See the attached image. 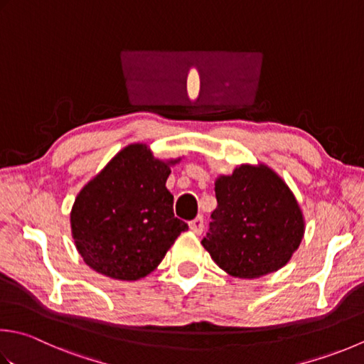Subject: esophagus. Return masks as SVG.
Returning a JSON list of instances; mask_svg holds the SVG:
<instances>
[{
	"label": "esophagus",
	"instance_id": "34e87169",
	"mask_svg": "<svg viewBox=\"0 0 364 364\" xmlns=\"http://www.w3.org/2000/svg\"><path fill=\"white\" fill-rule=\"evenodd\" d=\"M189 229L194 232L196 235H200L203 232V218L198 216L194 220H191L189 223Z\"/></svg>",
	"mask_w": 364,
	"mask_h": 364
}]
</instances>
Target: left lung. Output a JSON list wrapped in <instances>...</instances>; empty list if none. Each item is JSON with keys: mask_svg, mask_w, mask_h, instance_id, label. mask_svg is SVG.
<instances>
[{"mask_svg": "<svg viewBox=\"0 0 364 364\" xmlns=\"http://www.w3.org/2000/svg\"><path fill=\"white\" fill-rule=\"evenodd\" d=\"M216 210L202 245L230 276L255 279L281 269L304 235L294 192L265 164H241L216 178Z\"/></svg>", "mask_w": 364, "mask_h": 364, "instance_id": "obj_1", "label": "left lung"}]
</instances>
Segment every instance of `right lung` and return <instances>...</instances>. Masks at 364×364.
<instances>
[{
  "label": "right lung",
  "mask_w": 364,
  "mask_h": 364,
  "mask_svg": "<svg viewBox=\"0 0 364 364\" xmlns=\"http://www.w3.org/2000/svg\"><path fill=\"white\" fill-rule=\"evenodd\" d=\"M178 159H156L145 144H132L78 192L70 230L78 254L95 272L112 279L137 281L158 268L188 229L173 215L166 188Z\"/></svg>",
  "instance_id": "1"
}]
</instances>
